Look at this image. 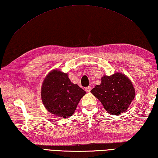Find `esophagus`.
<instances>
[{
    "label": "esophagus",
    "mask_w": 158,
    "mask_h": 158,
    "mask_svg": "<svg viewBox=\"0 0 158 158\" xmlns=\"http://www.w3.org/2000/svg\"><path fill=\"white\" fill-rule=\"evenodd\" d=\"M91 89H92V88L90 87V86H88V87H86L85 88V90L87 92H89L91 91Z\"/></svg>",
    "instance_id": "esophagus-1"
}]
</instances>
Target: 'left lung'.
Instances as JSON below:
<instances>
[{
	"instance_id": "8db88e82",
	"label": "left lung",
	"mask_w": 158,
	"mask_h": 158,
	"mask_svg": "<svg viewBox=\"0 0 158 158\" xmlns=\"http://www.w3.org/2000/svg\"><path fill=\"white\" fill-rule=\"evenodd\" d=\"M91 92L112 115L124 112L135 97V89L131 81L121 73L103 76L101 84L96 85Z\"/></svg>"
}]
</instances>
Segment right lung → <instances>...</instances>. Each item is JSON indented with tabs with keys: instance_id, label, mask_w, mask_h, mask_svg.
<instances>
[{
	"instance_id": "obj_1",
	"label": "right lung",
	"mask_w": 158,
	"mask_h": 158,
	"mask_svg": "<svg viewBox=\"0 0 158 158\" xmlns=\"http://www.w3.org/2000/svg\"><path fill=\"white\" fill-rule=\"evenodd\" d=\"M85 94L78 85L70 81L66 73L56 70L46 77L41 90L46 109L63 118L73 115L80 99Z\"/></svg>"
}]
</instances>
